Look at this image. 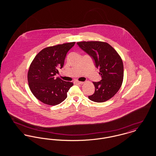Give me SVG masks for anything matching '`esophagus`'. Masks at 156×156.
I'll list each match as a JSON object with an SVG mask.
<instances>
[{
	"label": "esophagus",
	"instance_id": "obj_1",
	"mask_svg": "<svg viewBox=\"0 0 156 156\" xmlns=\"http://www.w3.org/2000/svg\"><path fill=\"white\" fill-rule=\"evenodd\" d=\"M76 83H78V84H80V85H82L84 82H83L81 81H76Z\"/></svg>",
	"mask_w": 156,
	"mask_h": 156
}]
</instances>
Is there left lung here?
I'll return each instance as SVG.
<instances>
[{
  "mask_svg": "<svg viewBox=\"0 0 156 156\" xmlns=\"http://www.w3.org/2000/svg\"><path fill=\"white\" fill-rule=\"evenodd\" d=\"M77 44L90 55L99 68L101 81L93 82L95 90L89 99L104 102L113 97L120 88L123 80V64L118 52L108 43L99 41H80Z\"/></svg>",
  "mask_w": 156,
  "mask_h": 156,
  "instance_id": "obj_1",
  "label": "left lung"
}]
</instances>
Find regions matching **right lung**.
I'll return each mask as SVG.
<instances>
[{
  "label": "right lung",
  "mask_w": 156,
  "mask_h": 156,
  "mask_svg": "<svg viewBox=\"0 0 156 156\" xmlns=\"http://www.w3.org/2000/svg\"><path fill=\"white\" fill-rule=\"evenodd\" d=\"M75 42L50 46L38 52L30 64L27 80L30 90L41 102L54 106L61 103L73 85L56 77L61 69L68 51Z\"/></svg>",
  "instance_id": "right-lung-1"
}]
</instances>
